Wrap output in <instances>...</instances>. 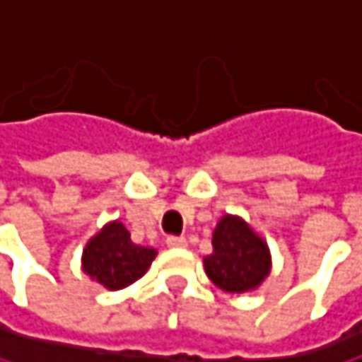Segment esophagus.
Returning <instances> with one entry per match:
<instances>
[{
  "label": "esophagus",
  "instance_id": "1",
  "mask_svg": "<svg viewBox=\"0 0 362 362\" xmlns=\"http://www.w3.org/2000/svg\"><path fill=\"white\" fill-rule=\"evenodd\" d=\"M188 243H186V239L184 237H170L168 239V247H172V250H182V247H186Z\"/></svg>",
  "mask_w": 362,
  "mask_h": 362
}]
</instances>
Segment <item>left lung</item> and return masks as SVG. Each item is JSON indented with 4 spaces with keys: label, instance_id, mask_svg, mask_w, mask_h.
Wrapping results in <instances>:
<instances>
[{
    "label": "left lung",
    "instance_id": "8db88e82",
    "mask_svg": "<svg viewBox=\"0 0 362 362\" xmlns=\"http://www.w3.org/2000/svg\"><path fill=\"white\" fill-rule=\"evenodd\" d=\"M214 252L203 257L209 281L226 293L255 291L272 270L268 243L252 226L233 214H224L214 228Z\"/></svg>",
    "mask_w": 362,
    "mask_h": 362
}]
</instances>
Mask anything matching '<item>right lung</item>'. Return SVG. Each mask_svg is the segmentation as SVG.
I'll return each instance as SVG.
<instances>
[{
	"instance_id": "add662e5",
	"label": "right lung",
	"mask_w": 362,
	"mask_h": 362,
	"mask_svg": "<svg viewBox=\"0 0 362 362\" xmlns=\"http://www.w3.org/2000/svg\"><path fill=\"white\" fill-rule=\"evenodd\" d=\"M155 255L157 250L136 245L127 228L119 220H112L86 243L81 270L105 289L119 291L144 276Z\"/></svg>"
}]
</instances>
